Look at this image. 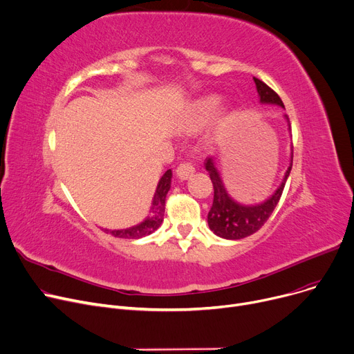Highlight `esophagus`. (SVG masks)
<instances>
[{"mask_svg": "<svg viewBox=\"0 0 354 354\" xmlns=\"http://www.w3.org/2000/svg\"><path fill=\"white\" fill-rule=\"evenodd\" d=\"M194 174H195V168H194L192 163H186V162H185V163H180L179 167L176 168V175H178V178L182 179V180L189 179Z\"/></svg>", "mask_w": 354, "mask_h": 354, "instance_id": "esophagus-1", "label": "esophagus"}]
</instances>
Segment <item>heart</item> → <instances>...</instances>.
Instances as JSON below:
<instances>
[{
	"label": "heart",
	"mask_w": 354,
	"mask_h": 354,
	"mask_svg": "<svg viewBox=\"0 0 354 354\" xmlns=\"http://www.w3.org/2000/svg\"><path fill=\"white\" fill-rule=\"evenodd\" d=\"M222 104V98L218 95H203L195 100L187 109L185 111L183 116L180 118L179 127L183 132H196L206 127L214 116L218 113ZM232 122V113L229 111H223L215 121L212 135L221 136L226 132Z\"/></svg>",
	"instance_id": "heart-1"
}]
</instances>
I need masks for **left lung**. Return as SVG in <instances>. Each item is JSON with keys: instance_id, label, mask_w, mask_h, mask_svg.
I'll return each mask as SVG.
<instances>
[{"instance_id": "1", "label": "left lung", "mask_w": 354, "mask_h": 354, "mask_svg": "<svg viewBox=\"0 0 354 354\" xmlns=\"http://www.w3.org/2000/svg\"><path fill=\"white\" fill-rule=\"evenodd\" d=\"M253 81L256 84L259 101H261V104L279 105L281 108H285L280 97L272 88H269L265 82H262L257 78H253ZM285 120L290 129V122H289L288 115H285ZM292 163H293V149L290 153L289 168L283 176V180H281V183L274 191V194L261 203L243 205V203H239L234 201L227 194L214 158L212 156L206 158L205 169L209 172L210 180H212V183H214V191H215L214 203H212V207L207 214V225H209L210 230L219 238L229 239V241H238V239L250 236V234H253L254 232L261 229L266 223L269 216L272 215V212L274 210V207L281 196V192H283V187H285L286 180L292 171Z\"/></svg>"}]
</instances>
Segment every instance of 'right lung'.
Here are the masks:
<instances>
[{"label": "right lung", "instance_id": "right-lung-1", "mask_svg": "<svg viewBox=\"0 0 354 354\" xmlns=\"http://www.w3.org/2000/svg\"><path fill=\"white\" fill-rule=\"evenodd\" d=\"M171 179H172V171L168 169L158 182L153 201H152V206H151L152 215L147 216V219L144 222H140V223H138L132 227H127V229H115V230L104 229V230L106 233L109 232L115 238H122V239H139V238H144V236H148V234L153 233L160 226V223L163 221L165 201H167L168 191L171 189Z\"/></svg>", "mask_w": 354, "mask_h": 354}]
</instances>
